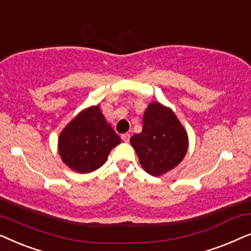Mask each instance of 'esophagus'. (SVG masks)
Here are the masks:
<instances>
[{
	"mask_svg": "<svg viewBox=\"0 0 251 251\" xmlns=\"http://www.w3.org/2000/svg\"><path fill=\"white\" fill-rule=\"evenodd\" d=\"M121 138L125 143H128L130 140V135H129V133H123V135L121 136Z\"/></svg>",
	"mask_w": 251,
	"mask_h": 251,
	"instance_id": "34e87169",
	"label": "esophagus"
}]
</instances>
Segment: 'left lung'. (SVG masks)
<instances>
[{
  "label": "left lung",
  "instance_id": "left-lung-1",
  "mask_svg": "<svg viewBox=\"0 0 251 251\" xmlns=\"http://www.w3.org/2000/svg\"><path fill=\"white\" fill-rule=\"evenodd\" d=\"M130 144L143 169L159 177L183 161L188 149V136L173 109L152 101L144 112L142 132L133 135Z\"/></svg>",
  "mask_w": 251,
  "mask_h": 251
}]
</instances>
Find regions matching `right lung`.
Wrapping results in <instances>:
<instances>
[{
  "label": "right lung",
  "instance_id": "obj_1",
  "mask_svg": "<svg viewBox=\"0 0 251 251\" xmlns=\"http://www.w3.org/2000/svg\"><path fill=\"white\" fill-rule=\"evenodd\" d=\"M121 143L102 115L100 106L87 107L74 116L58 137V153L71 170L89 174L106 162L111 151Z\"/></svg>",
  "mask_w": 251,
  "mask_h": 251
}]
</instances>
